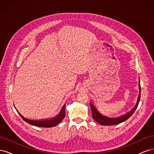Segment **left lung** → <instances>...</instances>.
<instances>
[{
    "instance_id": "left-lung-1",
    "label": "left lung",
    "mask_w": 154,
    "mask_h": 154,
    "mask_svg": "<svg viewBox=\"0 0 154 154\" xmlns=\"http://www.w3.org/2000/svg\"><path fill=\"white\" fill-rule=\"evenodd\" d=\"M139 96L137 98V101L136 105L133 108V109L130 111L129 112L126 114L125 115H123L122 116H120L119 118H110L108 116H103L101 114L100 112L97 110V109L96 108V106L94 105V104L90 103L91 106V109L92 114V118L94 119L96 122L98 123L99 124L104 126H110V125H116L119 124L122 122H125L126 120H127L130 116H131L134 113L135 110H136L137 107L138 106V104L139 103V101H140V97H141V86H140V80H139Z\"/></svg>"
}]
</instances>
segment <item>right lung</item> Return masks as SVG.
<instances>
[{
  "instance_id": "obj_1",
  "label": "right lung",
  "mask_w": 154,
  "mask_h": 154,
  "mask_svg": "<svg viewBox=\"0 0 154 154\" xmlns=\"http://www.w3.org/2000/svg\"><path fill=\"white\" fill-rule=\"evenodd\" d=\"M21 116V118L24 119L26 122L29 123L31 125L36 126V127H44V128H49V127H53L58 125L60 122H62L63 119L64 118L65 116H66V105H64L62 107L61 111L60 112L58 116L52 119H42V120H31L27 119L18 112Z\"/></svg>"
}]
</instances>
